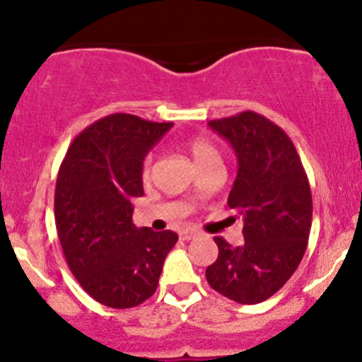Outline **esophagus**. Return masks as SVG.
<instances>
[{
	"label": "esophagus",
	"mask_w": 362,
	"mask_h": 362,
	"mask_svg": "<svg viewBox=\"0 0 362 362\" xmlns=\"http://www.w3.org/2000/svg\"><path fill=\"white\" fill-rule=\"evenodd\" d=\"M180 238L185 240V242H189V240L196 238V233L194 231H184V233H180Z\"/></svg>",
	"instance_id": "esophagus-1"
}]
</instances>
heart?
Wrapping results in <instances>:
<instances>
[{
    "instance_id": "1",
    "label": "heart",
    "mask_w": 362,
    "mask_h": 362,
    "mask_svg": "<svg viewBox=\"0 0 362 362\" xmlns=\"http://www.w3.org/2000/svg\"><path fill=\"white\" fill-rule=\"evenodd\" d=\"M187 148L189 152H191L192 159H194L196 164H198V168L203 166L206 160L218 158L217 148H215L210 141L204 140V138H192V140H189ZM151 168H152V156H147V158L144 159V168H141V173H144L145 178L151 175Z\"/></svg>"
}]
</instances>
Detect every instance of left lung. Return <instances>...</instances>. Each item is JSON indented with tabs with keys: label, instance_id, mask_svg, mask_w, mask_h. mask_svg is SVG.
Instances as JSON below:
<instances>
[{
	"label": "left lung",
	"instance_id": "obj_1",
	"mask_svg": "<svg viewBox=\"0 0 362 362\" xmlns=\"http://www.w3.org/2000/svg\"><path fill=\"white\" fill-rule=\"evenodd\" d=\"M208 126L238 159L228 204L242 215L245 243L231 247L215 236L218 257L206 280L218 294L255 305L282 289L305 255L312 228L308 177L286 131L266 117L247 110Z\"/></svg>",
	"mask_w": 362,
	"mask_h": 362
}]
</instances>
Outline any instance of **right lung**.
I'll return each mask as SVG.
<instances>
[{
	"label": "right lung",
	"instance_id": "obj_1",
	"mask_svg": "<svg viewBox=\"0 0 362 362\" xmlns=\"http://www.w3.org/2000/svg\"><path fill=\"white\" fill-rule=\"evenodd\" d=\"M173 122L112 113L69 145L56 182V228L64 257L90 298L133 308L156 293L173 231L138 229L133 198L144 196L141 168Z\"/></svg>",
	"mask_w": 362,
	"mask_h": 362
}]
</instances>
